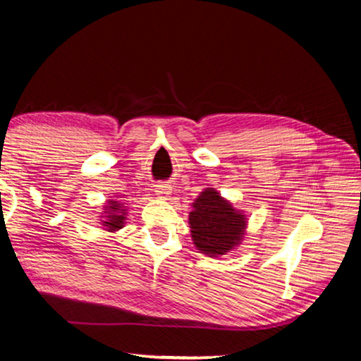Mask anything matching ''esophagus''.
Returning a JSON list of instances; mask_svg holds the SVG:
<instances>
[{
	"label": "esophagus",
	"instance_id": "obj_1",
	"mask_svg": "<svg viewBox=\"0 0 361 361\" xmlns=\"http://www.w3.org/2000/svg\"><path fill=\"white\" fill-rule=\"evenodd\" d=\"M156 192L159 194V197H169L170 188L167 185H157L156 186Z\"/></svg>",
	"mask_w": 361,
	"mask_h": 361
}]
</instances>
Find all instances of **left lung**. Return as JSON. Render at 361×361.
<instances>
[{"instance_id":"obj_1","label":"left lung","mask_w":361,"mask_h":361,"mask_svg":"<svg viewBox=\"0 0 361 361\" xmlns=\"http://www.w3.org/2000/svg\"><path fill=\"white\" fill-rule=\"evenodd\" d=\"M192 207L190 214L192 241L202 254L221 255L241 241L244 215L223 201L219 192L205 190Z\"/></svg>"}]
</instances>
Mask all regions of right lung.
<instances>
[{"label": "right lung", "instance_id": "1", "mask_svg": "<svg viewBox=\"0 0 361 361\" xmlns=\"http://www.w3.org/2000/svg\"><path fill=\"white\" fill-rule=\"evenodd\" d=\"M111 204L112 205H107V207L111 209L112 215L109 216V221H104V223H106V226H107L109 231H116V230H118V228L123 226L125 216H123L122 212H118V210H122V209H120V204L118 202L111 201Z\"/></svg>", "mask_w": 361, "mask_h": 361}]
</instances>
